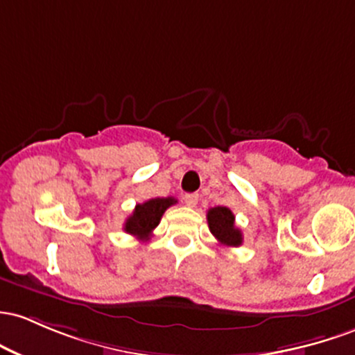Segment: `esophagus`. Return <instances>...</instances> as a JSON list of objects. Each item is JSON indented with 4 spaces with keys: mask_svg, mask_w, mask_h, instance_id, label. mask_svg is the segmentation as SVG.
Segmentation results:
<instances>
[{
    "mask_svg": "<svg viewBox=\"0 0 355 355\" xmlns=\"http://www.w3.org/2000/svg\"><path fill=\"white\" fill-rule=\"evenodd\" d=\"M184 201H186V205L189 206V208H194V206H196L198 201H199V194H198V193H189V194H186Z\"/></svg>",
    "mask_w": 355,
    "mask_h": 355,
    "instance_id": "esophagus-1",
    "label": "esophagus"
}]
</instances>
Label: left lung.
<instances>
[{"mask_svg":"<svg viewBox=\"0 0 355 355\" xmlns=\"http://www.w3.org/2000/svg\"><path fill=\"white\" fill-rule=\"evenodd\" d=\"M208 226L213 236L223 246H240L243 243L241 230L234 226V214L226 206H216L208 211Z\"/></svg>","mask_w":355,"mask_h":355,"instance_id":"left-lung-1","label":"left lung"}]
</instances>
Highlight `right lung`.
<instances>
[{
    "instance_id": "right-lung-1",
    "label": "right lung",
    "mask_w": 355,
    "mask_h": 355,
    "mask_svg": "<svg viewBox=\"0 0 355 355\" xmlns=\"http://www.w3.org/2000/svg\"><path fill=\"white\" fill-rule=\"evenodd\" d=\"M178 199L174 198H153L149 201L137 205L129 218L124 223L125 233L132 234L139 240H149L150 233L161 221L164 211L169 206L176 205Z\"/></svg>"
}]
</instances>
